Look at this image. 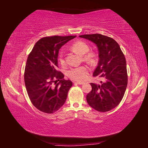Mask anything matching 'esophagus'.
Returning <instances> with one entry per match:
<instances>
[{"label":"esophagus","mask_w":148,"mask_h":148,"mask_svg":"<svg viewBox=\"0 0 148 148\" xmlns=\"http://www.w3.org/2000/svg\"><path fill=\"white\" fill-rule=\"evenodd\" d=\"M73 83L74 84H84L83 82H74Z\"/></svg>","instance_id":"34e87169"}]
</instances>
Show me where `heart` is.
Segmentation results:
<instances>
[{
    "instance_id": "heart-1",
    "label": "heart",
    "mask_w": 148,
    "mask_h": 148,
    "mask_svg": "<svg viewBox=\"0 0 148 148\" xmlns=\"http://www.w3.org/2000/svg\"><path fill=\"white\" fill-rule=\"evenodd\" d=\"M71 48L72 50L78 53L80 55H84L85 53H86L89 49V46L86 43L80 41L73 43L71 45ZM91 56V55H87L85 56V57L86 59H89ZM59 59V62H60L61 65L64 66L65 65L63 51H61L59 53V59ZM89 72V69L87 66L82 65L79 66L71 67L67 71V75H68V77L70 79L74 80V81L83 82L88 78Z\"/></svg>"
}]
</instances>
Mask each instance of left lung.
<instances>
[{
	"label": "left lung",
	"instance_id": "8db88e82",
	"mask_svg": "<svg viewBox=\"0 0 148 148\" xmlns=\"http://www.w3.org/2000/svg\"><path fill=\"white\" fill-rule=\"evenodd\" d=\"M95 43L99 51V62L93 77L101 79L100 84L91 83L92 90L86 101L92 108L105 112L117 107L122 101L128 83L126 60L119 44L101 34H84Z\"/></svg>",
	"mask_w": 148,
	"mask_h": 148
}]
</instances>
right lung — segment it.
<instances>
[{"label": "right lung", "mask_w": 148, "mask_h": 148, "mask_svg": "<svg viewBox=\"0 0 148 148\" xmlns=\"http://www.w3.org/2000/svg\"><path fill=\"white\" fill-rule=\"evenodd\" d=\"M77 36L42 38L28 57L24 79L31 102L39 110L52 114L64 104L72 82L58 70V55L62 46Z\"/></svg>", "instance_id": "obj_1"}]
</instances>
